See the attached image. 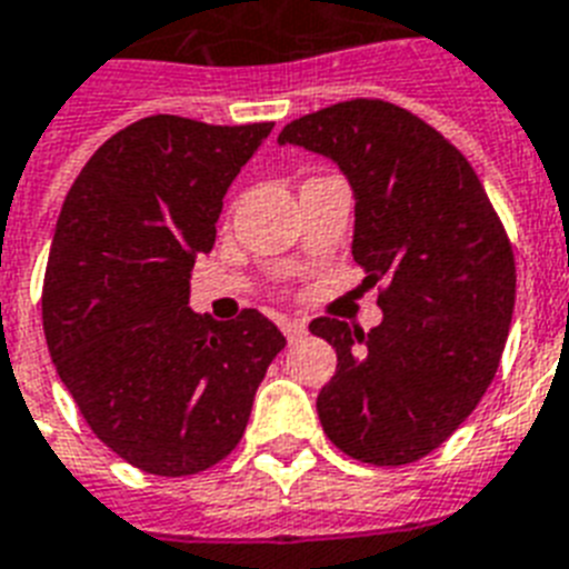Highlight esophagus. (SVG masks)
Segmentation results:
<instances>
[{"label": "esophagus", "mask_w": 569, "mask_h": 569, "mask_svg": "<svg viewBox=\"0 0 569 569\" xmlns=\"http://www.w3.org/2000/svg\"><path fill=\"white\" fill-rule=\"evenodd\" d=\"M280 330L286 332V339L289 341H298L307 336V321H300V318H286V321H280Z\"/></svg>", "instance_id": "34e87169"}]
</instances>
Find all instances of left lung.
I'll return each instance as SVG.
<instances>
[{"label":"left lung","mask_w":569,"mask_h":569,"mask_svg":"<svg viewBox=\"0 0 569 569\" xmlns=\"http://www.w3.org/2000/svg\"><path fill=\"white\" fill-rule=\"evenodd\" d=\"M280 146L330 157L357 198L353 260L382 280L373 330L316 318L336 348L318 395L327 438L350 459L397 468L459 429L500 368L515 312V251L482 180L450 140L380 99L289 122Z\"/></svg>","instance_id":"obj_1"}]
</instances>
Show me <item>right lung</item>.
Masks as SVG:
<instances>
[{"mask_svg": "<svg viewBox=\"0 0 569 569\" xmlns=\"http://www.w3.org/2000/svg\"><path fill=\"white\" fill-rule=\"evenodd\" d=\"M274 122L157 113L113 133L69 189L43 280V330L84 420L154 477L212 468L239 445L283 332L257 309H189L196 253Z\"/></svg>", "mask_w": 569, "mask_h": 569, "instance_id": "right-lung-1", "label": "right lung"}]
</instances>
